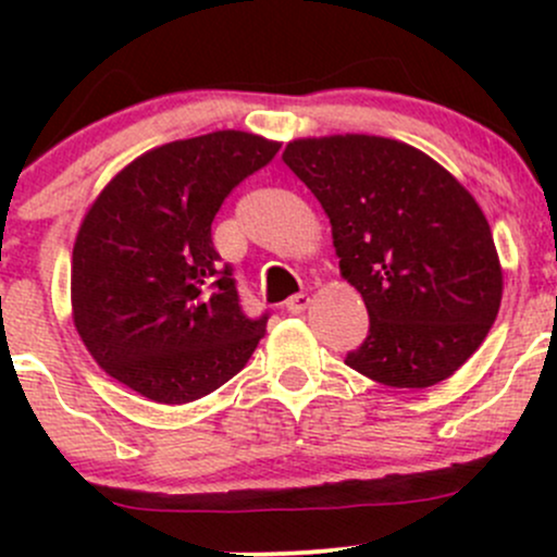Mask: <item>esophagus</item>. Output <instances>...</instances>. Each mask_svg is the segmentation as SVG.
<instances>
[{"label":"esophagus","instance_id":"1","mask_svg":"<svg viewBox=\"0 0 557 557\" xmlns=\"http://www.w3.org/2000/svg\"><path fill=\"white\" fill-rule=\"evenodd\" d=\"M311 304V298L306 296V293H296V296H290L285 300V311L287 314H300V311H306V306Z\"/></svg>","mask_w":557,"mask_h":557}]
</instances>
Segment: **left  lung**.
Wrapping results in <instances>:
<instances>
[{
	"label": "left lung",
	"mask_w": 557,
	"mask_h": 557,
	"mask_svg": "<svg viewBox=\"0 0 557 557\" xmlns=\"http://www.w3.org/2000/svg\"><path fill=\"white\" fill-rule=\"evenodd\" d=\"M283 162L327 212L341 274L367 304L369 335L345 363L389 387H430L463 367L503 298L474 196L393 138H298Z\"/></svg>",
	"instance_id": "8db88e82"
}]
</instances>
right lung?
<instances>
[{"instance_id": "1", "label": "right lung", "mask_w": 557, "mask_h": 557, "mask_svg": "<svg viewBox=\"0 0 557 557\" xmlns=\"http://www.w3.org/2000/svg\"><path fill=\"white\" fill-rule=\"evenodd\" d=\"M277 151V140L243 131L172 140L101 190L75 238L70 296L75 330L107 374L181 406L246 367L270 314H243L212 222Z\"/></svg>"}]
</instances>
